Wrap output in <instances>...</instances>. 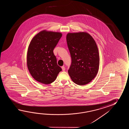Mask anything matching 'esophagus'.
<instances>
[{"instance_id":"esophagus-1","label":"esophagus","mask_w":129,"mask_h":129,"mask_svg":"<svg viewBox=\"0 0 129 129\" xmlns=\"http://www.w3.org/2000/svg\"><path fill=\"white\" fill-rule=\"evenodd\" d=\"M61 68H62V70L63 71H65V68H64V66H62Z\"/></svg>"}]
</instances>
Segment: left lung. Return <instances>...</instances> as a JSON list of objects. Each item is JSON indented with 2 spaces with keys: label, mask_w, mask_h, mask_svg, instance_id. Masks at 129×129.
<instances>
[{
  "label": "left lung",
  "mask_w": 129,
  "mask_h": 129,
  "mask_svg": "<svg viewBox=\"0 0 129 129\" xmlns=\"http://www.w3.org/2000/svg\"><path fill=\"white\" fill-rule=\"evenodd\" d=\"M66 40L71 57L69 75L77 85L87 84L96 77L99 70L100 57L96 42L86 32L68 33Z\"/></svg>",
  "instance_id": "8db88e82"
}]
</instances>
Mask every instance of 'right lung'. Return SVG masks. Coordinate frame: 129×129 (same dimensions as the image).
Wrapping results in <instances>:
<instances>
[{
    "instance_id": "obj_1",
    "label": "right lung",
    "mask_w": 129,
    "mask_h": 129,
    "mask_svg": "<svg viewBox=\"0 0 129 129\" xmlns=\"http://www.w3.org/2000/svg\"><path fill=\"white\" fill-rule=\"evenodd\" d=\"M62 36L60 32L42 30L30 41L27 50V68L37 82L50 84L62 71L53 52Z\"/></svg>"
}]
</instances>
